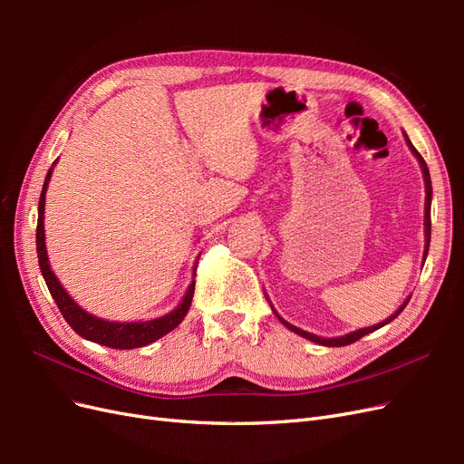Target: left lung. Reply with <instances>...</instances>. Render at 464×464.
<instances>
[{
  "label": "left lung",
  "mask_w": 464,
  "mask_h": 464,
  "mask_svg": "<svg viewBox=\"0 0 464 464\" xmlns=\"http://www.w3.org/2000/svg\"><path fill=\"white\" fill-rule=\"evenodd\" d=\"M404 139H406V145H409L411 152H412L414 157H416V160H418L420 168H422V174H424V186H426V203H424V236H426V246H424V259H422V263H424V261H426V257H428L430 237H431V179H430V170H428V166H426V162H424V159H422V154H420V152L414 149V145L411 143V139L406 137V133H404ZM266 300H269V298H266ZM409 300H411V296L406 298V300L399 305V310H397L395 314L389 315V317H387L385 321H382V323H375V325H372V327L356 329V331H353V333H346V334H343V336H329V339H325V336H317V334H314V333H307V331H304V329H298L296 325H292V323L285 321L283 317H280V315L276 314V310H275L273 305H271V310H273V314L278 317V321L283 323V325H285L286 329H290L292 333H296V334L304 336V339H307V341L317 343V344H321V346H346V344H353V343H356L358 339H362V336H366V334H370V333H373V331H377V329L385 327L387 323H391L392 319H395V317L404 310L406 304H409ZM269 304H271V302H269Z\"/></svg>",
  "instance_id": "obj_1"
}]
</instances>
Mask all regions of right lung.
<instances>
[{
    "mask_svg": "<svg viewBox=\"0 0 464 464\" xmlns=\"http://www.w3.org/2000/svg\"><path fill=\"white\" fill-rule=\"evenodd\" d=\"M58 162V160H55ZM46 174L44 186H42L40 193V201H38V224H36V254H38V265H40V273L46 280V286L52 294V298L58 304V310L62 312L63 319L67 321V325L72 327L79 336L87 341H92L96 344H102L108 348H118V350H131L139 346H147L154 341H159L160 336L168 334L174 331L181 321H184L191 298H193V290H195V266H193V278L188 286L186 296L181 298V302L174 307L172 312H168L166 315L154 317L149 321H108L102 317H96L89 314L82 307L69 296L67 290L62 286L60 278L55 276L50 266L48 259V249H46V234H44V205H46V191L50 178L53 172V166Z\"/></svg>",
    "mask_w": 464,
    "mask_h": 464,
    "instance_id": "add662e5",
    "label": "right lung"
}]
</instances>
